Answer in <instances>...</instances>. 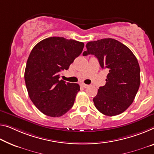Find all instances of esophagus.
Listing matches in <instances>:
<instances>
[{"label": "esophagus", "mask_w": 154, "mask_h": 154, "mask_svg": "<svg viewBox=\"0 0 154 154\" xmlns=\"http://www.w3.org/2000/svg\"><path fill=\"white\" fill-rule=\"evenodd\" d=\"M81 86H82V87H84V88H87V87H89V85L85 84V83H82V84H81Z\"/></svg>", "instance_id": "1"}]
</instances>
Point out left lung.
<instances>
[{
	"instance_id": "left-lung-1",
	"label": "left lung",
	"mask_w": 154,
	"mask_h": 154,
	"mask_svg": "<svg viewBox=\"0 0 154 154\" xmlns=\"http://www.w3.org/2000/svg\"><path fill=\"white\" fill-rule=\"evenodd\" d=\"M82 55H94L102 69H107L105 86L93 98L95 107L104 115L113 116L124 112L133 103L140 84L138 60L124 44L113 38L87 42Z\"/></svg>"
}]
</instances>
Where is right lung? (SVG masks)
Listing matches in <instances>:
<instances>
[{
    "mask_svg": "<svg viewBox=\"0 0 154 154\" xmlns=\"http://www.w3.org/2000/svg\"><path fill=\"white\" fill-rule=\"evenodd\" d=\"M83 47L82 42L49 37L32 49L26 64L25 85L31 100L42 113L60 117L73 107L80 86L59 80L60 72L69 69Z\"/></svg>",
    "mask_w": 154,
    "mask_h": 154,
    "instance_id": "1",
    "label": "right lung"
}]
</instances>
